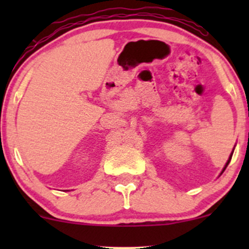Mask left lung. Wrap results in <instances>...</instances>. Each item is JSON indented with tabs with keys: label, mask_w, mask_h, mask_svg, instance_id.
I'll return each mask as SVG.
<instances>
[{
	"label": "left lung",
	"mask_w": 249,
	"mask_h": 249,
	"mask_svg": "<svg viewBox=\"0 0 249 249\" xmlns=\"http://www.w3.org/2000/svg\"><path fill=\"white\" fill-rule=\"evenodd\" d=\"M232 156H233V153H232V154H231V157H230V159H228V160H227V162H226V166H225V168H226V167H227V165H228V164H230V161H231V159H232ZM225 168H224V171H225Z\"/></svg>",
	"instance_id": "8db88e82"
}]
</instances>
